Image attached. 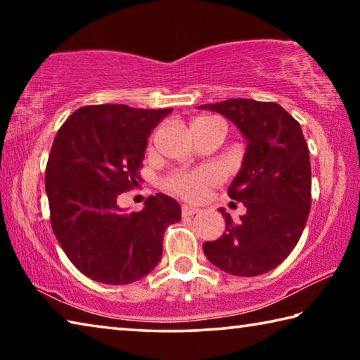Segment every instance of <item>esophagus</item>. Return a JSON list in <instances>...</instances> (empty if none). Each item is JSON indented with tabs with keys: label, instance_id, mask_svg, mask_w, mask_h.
<instances>
[{
	"label": "esophagus",
	"instance_id": "obj_1",
	"mask_svg": "<svg viewBox=\"0 0 360 360\" xmlns=\"http://www.w3.org/2000/svg\"><path fill=\"white\" fill-rule=\"evenodd\" d=\"M200 212L198 208H195L192 205H182V216H193Z\"/></svg>",
	"mask_w": 360,
	"mask_h": 360
}]
</instances>
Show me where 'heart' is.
<instances>
[{"label": "heart", "instance_id": "b5f03b06", "mask_svg": "<svg viewBox=\"0 0 360 360\" xmlns=\"http://www.w3.org/2000/svg\"><path fill=\"white\" fill-rule=\"evenodd\" d=\"M219 179H221V174H219L217 169L203 168L195 169V172H181L173 174L168 181V187L174 193L181 195V197L188 200H198Z\"/></svg>", "mask_w": 360, "mask_h": 360}]
</instances>
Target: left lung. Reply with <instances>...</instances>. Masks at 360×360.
Segmentation results:
<instances>
[{"instance_id":"8db88e82","label":"left lung","mask_w":360,"mask_h":360,"mask_svg":"<svg viewBox=\"0 0 360 360\" xmlns=\"http://www.w3.org/2000/svg\"><path fill=\"white\" fill-rule=\"evenodd\" d=\"M224 115L246 143L230 198L246 206L240 221L221 208L225 231L203 243L212 265L229 275L259 276L276 268L300 240L311 208V165L302 127L278 103L231 98L202 105Z\"/></svg>"}]
</instances>
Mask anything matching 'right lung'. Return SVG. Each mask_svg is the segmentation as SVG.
Instances as JSON below:
<instances>
[{"label": "right lung", "mask_w": 360, "mask_h": 360, "mask_svg": "<svg viewBox=\"0 0 360 360\" xmlns=\"http://www.w3.org/2000/svg\"><path fill=\"white\" fill-rule=\"evenodd\" d=\"M173 109L85 106L53 139L46 167L51 224L79 271L103 284H130L157 266L163 233L181 221V206L152 195L127 212L117 195L138 184L148 138Z\"/></svg>", "instance_id": "1"}]
</instances>
